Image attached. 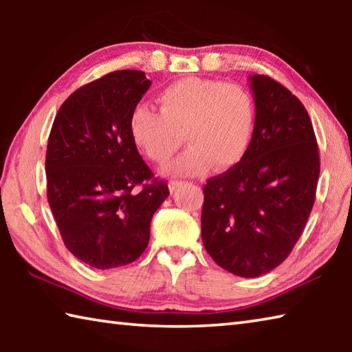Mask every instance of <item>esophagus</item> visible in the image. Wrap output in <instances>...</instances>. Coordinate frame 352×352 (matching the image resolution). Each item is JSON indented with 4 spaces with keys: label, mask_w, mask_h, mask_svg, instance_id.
<instances>
[{
    "label": "esophagus",
    "mask_w": 352,
    "mask_h": 352,
    "mask_svg": "<svg viewBox=\"0 0 352 352\" xmlns=\"http://www.w3.org/2000/svg\"><path fill=\"white\" fill-rule=\"evenodd\" d=\"M184 184V182H177V180H172V182H169V190L170 192H174L175 189H178L180 186H183Z\"/></svg>",
    "instance_id": "1"
}]
</instances>
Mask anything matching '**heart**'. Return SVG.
<instances>
[{
    "label": "heart",
    "mask_w": 352,
    "mask_h": 352,
    "mask_svg": "<svg viewBox=\"0 0 352 352\" xmlns=\"http://www.w3.org/2000/svg\"><path fill=\"white\" fill-rule=\"evenodd\" d=\"M160 113L138 104L130 115L135 146L166 164L182 144L189 147L169 166V174L200 175L241 162L254 129V100L245 87L204 77H184L157 94Z\"/></svg>",
    "instance_id": "b5f03b06"
}]
</instances>
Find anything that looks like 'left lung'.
<instances>
[{
    "label": "left lung",
    "mask_w": 352,
    "mask_h": 352,
    "mask_svg": "<svg viewBox=\"0 0 352 352\" xmlns=\"http://www.w3.org/2000/svg\"><path fill=\"white\" fill-rule=\"evenodd\" d=\"M253 136L239 163L204 188L201 241L217 265L242 278L272 272L305 230L320 175L305 105L267 76L248 77Z\"/></svg>",
    "instance_id": "left-lung-1"
}]
</instances>
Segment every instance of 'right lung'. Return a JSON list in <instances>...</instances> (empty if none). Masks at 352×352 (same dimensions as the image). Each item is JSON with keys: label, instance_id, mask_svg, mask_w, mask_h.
Segmentation results:
<instances>
[{"label": "right lung", "instance_id": "obj_1", "mask_svg": "<svg viewBox=\"0 0 352 352\" xmlns=\"http://www.w3.org/2000/svg\"><path fill=\"white\" fill-rule=\"evenodd\" d=\"M151 83L135 69L87 83L62 104L47 140L52 216L67 248L94 269L138 259L153 214L169 195L130 136V115Z\"/></svg>", "mask_w": 352, "mask_h": 352}]
</instances>
